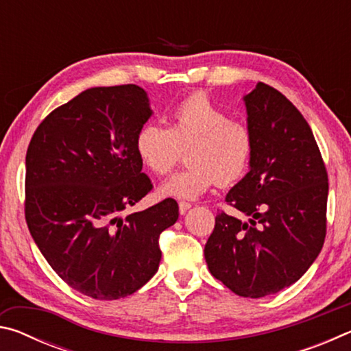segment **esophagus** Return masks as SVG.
Listing matches in <instances>:
<instances>
[{
	"instance_id": "34e87169",
	"label": "esophagus",
	"mask_w": 351,
	"mask_h": 351,
	"mask_svg": "<svg viewBox=\"0 0 351 351\" xmlns=\"http://www.w3.org/2000/svg\"><path fill=\"white\" fill-rule=\"evenodd\" d=\"M190 207H192V204L190 203H186V201H180V213L181 215H184V213H186Z\"/></svg>"
}]
</instances>
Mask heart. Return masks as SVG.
Masks as SVG:
<instances>
[{
    "instance_id": "1",
    "label": "heart",
    "mask_w": 351,
    "mask_h": 351,
    "mask_svg": "<svg viewBox=\"0 0 351 351\" xmlns=\"http://www.w3.org/2000/svg\"><path fill=\"white\" fill-rule=\"evenodd\" d=\"M169 128L147 123L136 136V153L154 175H167L186 150L189 167L165 181V197L195 199L217 181L229 186L246 173L252 156V136L240 121L206 96L192 94L169 112Z\"/></svg>"
}]
</instances>
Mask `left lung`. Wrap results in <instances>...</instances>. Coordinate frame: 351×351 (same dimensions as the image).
I'll return each mask as SVG.
<instances>
[{
	"label": "left lung",
	"instance_id": "8db88e82",
	"mask_svg": "<svg viewBox=\"0 0 351 351\" xmlns=\"http://www.w3.org/2000/svg\"><path fill=\"white\" fill-rule=\"evenodd\" d=\"M243 100L252 156L226 201L247 219L218 213L204 257L230 291L258 299L291 287L317 258L328 175L310 125L280 91L258 82Z\"/></svg>",
	"mask_w": 351,
	"mask_h": 351
}]
</instances>
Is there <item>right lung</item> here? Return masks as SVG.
<instances>
[{
    "mask_svg": "<svg viewBox=\"0 0 351 351\" xmlns=\"http://www.w3.org/2000/svg\"><path fill=\"white\" fill-rule=\"evenodd\" d=\"M153 111L138 85L97 86L45 117L26 153V223L62 280L97 300L133 294L156 274L159 235L180 215L167 198L121 213L152 190L136 136Z\"/></svg>",
    "mask_w": 351,
    "mask_h": 351,
    "instance_id": "right-lung-1",
    "label": "right lung"
}]
</instances>
